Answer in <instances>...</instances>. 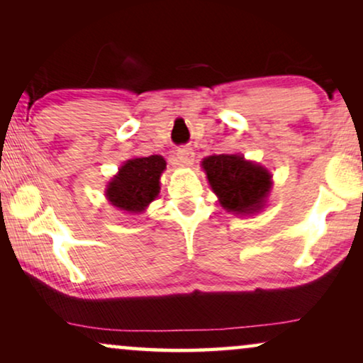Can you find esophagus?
<instances>
[{"mask_svg": "<svg viewBox=\"0 0 363 363\" xmlns=\"http://www.w3.org/2000/svg\"><path fill=\"white\" fill-rule=\"evenodd\" d=\"M177 160L182 165H191V162L195 160V152L190 147H182L177 150Z\"/></svg>", "mask_w": 363, "mask_h": 363, "instance_id": "34e87169", "label": "esophagus"}]
</instances>
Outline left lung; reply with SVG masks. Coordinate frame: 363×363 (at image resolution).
I'll return each instance as SVG.
<instances>
[{"instance_id": "8db88e82", "label": "left lung", "mask_w": 363, "mask_h": 363, "mask_svg": "<svg viewBox=\"0 0 363 363\" xmlns=\"http://www.w3.org/2000/svg\"><path fill=\"white\" fill-rule=\"evenodd\" d=\"M223 208L233 213L259 210L271 188V175L240 155H213L201 162Z\"/></svg>"}]
</instances>
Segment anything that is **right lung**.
<instances>
[{"instance_id": "1", "label": "right lung", "mask_w": 363, "mask_h": 363, "mask_svg": "<svg viewBox=\"0 0 363 363\" xmlns=\"http://www.w3.org/2000/svg\"><path fill=\"white\" fill-rule=\"evenodd\" d=\"M167 163L160 155L128 160L108 183L107 198L113 206L125 211H142L160 190V175Z\"/></svg>"}]
</instances>
